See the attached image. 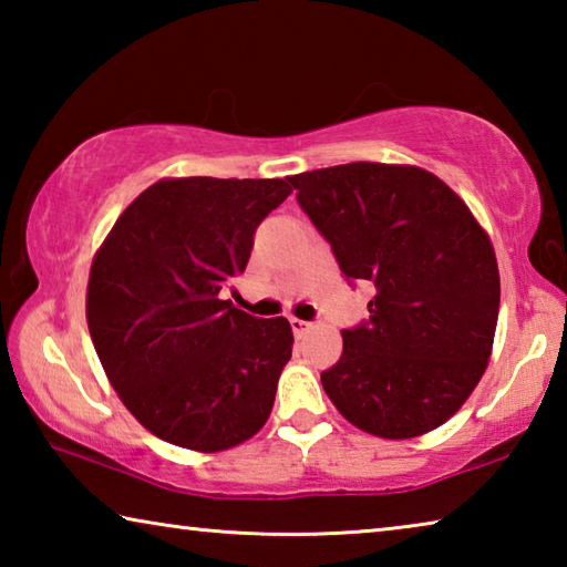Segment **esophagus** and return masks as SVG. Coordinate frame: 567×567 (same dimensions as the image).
Masks as SVG:
<instances>
[{"label":"esophagus","instance_id":"obj_1","mask_svg":"<svg viewBox=\"0 0 567 567\" xmlns=\"http://www.w3.org/2000/svg\"><path fill=\"white\" fill-rule=\"evenodd\" d=\"M290 328H292V332H295V334H305L307 330L312 328V322H307V320H297V318H290Z\"/></svg>","mask_w":567,"mask_h":567}]
</instances>
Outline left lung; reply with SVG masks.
<instances>
[{"label": "left lung", "mask_w": 567, "mask_h": 567, "mask_svg": "<svg viewBox=\"0 0 567 567\" xmlns=\"http://www.w3.org/2000/svg\"><path fill=\"white\" fill-rule=\"evenodd\" d=\"M297 203L348 282L375 285L370 320L342 330L322 372L334 408L364 433L405 440L443 425L483 378L501 275L491 237L427 169L350 162L290 177Z\"/></svg>", "instance_id": "8db88e82"}]
</instances>
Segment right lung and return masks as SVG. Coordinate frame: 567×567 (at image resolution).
<instances>
[{
    "instance_id": "obj_1",
    "label": "right lung",
    "mask_w": 567,
    "mask_h": 567,
    "mask_svg": "<svg viewBox=\"0 0 567 567\" xmlns=\"http://www.w3.org/2000/svg\"><path fill=\"white\" fill-rule=\"evenodd\" d=\"M290 192V179H159L94 255V350L152 435L217 453L270 417L292 358L290 322L252 318L219 292L245 272L255 229Z\"/></svg>"
}]
</instances>
